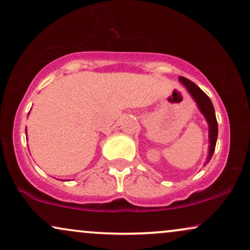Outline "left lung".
Masks as SVG:
<instances>
[{"label": "left lung", "mask_w": 250, "mask_h": 250, "mask_svg": "<svg viewBox=\"0 0 250 250\" xmlns=\"http://www.w3.org/2000/svg\"><path fill=\"white\" fill-rule=\"evenodd\" d=\"M179 80L184 83L186 88L188 89L189 93L194 100L196 101L197 105H198L199 110L204 114V117L206 118L207 122H208L209 126V149H208V157H207V162L212 159L214 150H215L216 145V139H217V121L215 117V111H214L213 104L210 102L209 97L204 93V91L199 88L198 86L195 85L194 83L190 80L185 78V77H179Z\"/></svg>", "instance_id": "1"}]
</instances>
